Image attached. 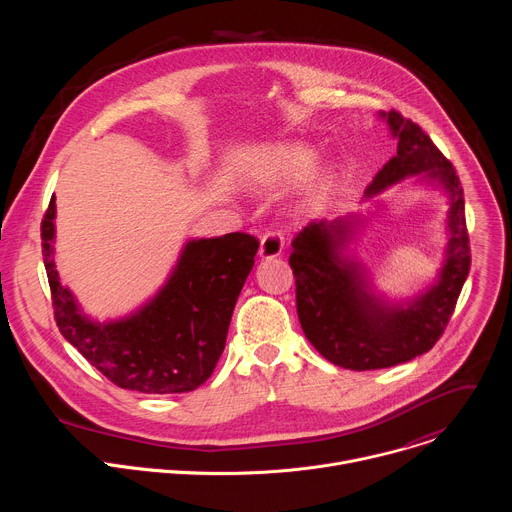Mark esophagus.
Masks as SVG:
<instances>
[{
	"mask_svg": "<svg viewBox=\"0 0 512 512\" xmlns=\"http://www.w3.org/2000/svg\"><path fill=\"white\" fill-rule=\"evenodd\" d=\"M283 237L275 231H267L261 237V245H259V257L261 259H273L279 257L283 253Z\"/></svg>",
	"mask_w": 512,
	"mask_h": 512,
	"instance_id": "34e87169",
	"label": "esophagus"
}]
</instances>
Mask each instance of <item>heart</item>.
<instances>
[{
  "label": "heart",
  "instance_id": "1",
  "mask_svg": "<svg viewBox=\"0 0 512 512\" xmlns=\"http://www.w3.org/2000/svg\"><path fill=\"white\" fill-rule=\"evenodd\" d=\"M318 162V154L314 148L300 141L277 143L257 164V182L261 186L273 188L287 182L300 180L312 172ZM334 184V170L322 168L316 172L312 180V194L326 196Z\"/></svg>",
  "mask_w": 512,
  "mask_h": 512
}]
</instances>
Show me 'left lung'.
<instances>
[{
  "label": "left lung",
  "mask_w": 512,
  "mask_h": 512,
  "mask_svg": "<svg viewBox=\"0 0 512 512\" xmlns=\"http://www.w3.org/2000/svg\"><path fill=\"white\" fill-rule=\"evenodd\" d=\"M397 139V154L364 190L371 200L415 176L448 198V245L437 277L409 300H389L350 245L364 216L310 223L291 243L298 318L306 338L330 362L350 371L387 369L427 352L448 326L470 271L464 190L454 166L429 135L397 111H381Z\"/></svg>",
  "instance_id": "left-lung-1"
}]
</instances>
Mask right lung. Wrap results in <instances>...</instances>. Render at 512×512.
<instances>
[{"label":"right lung","mask_w":512,"mask_h":512,"mask_svg":"<svg viewBox=\"0 0 512 512\" xmlns=\"http://www.w3.org/2000/svg\"><path fill=\"white\" fill-rule=\"evenodd\" d=\"M56 198L42 221V255L60 334L121 389L170 395L200 387L227 342L259 241L245 233L184 243L156 294L131 314L99 322L60 283L54 263Z\"/></svg>","instance_id":"obj_1"}]
</instances>
